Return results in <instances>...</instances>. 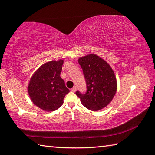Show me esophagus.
Listing matches in <instances>:
<instances>
[{
	"label": "esophagus",
	"instance_id": "esophagus-1",
	"mask_svg": "<svg viewBox=\"0 0 155 155\" xmlns=\"http://www.w3.org/2000/svg\"><path fill=\"white\" fill-rule=\"evenodd\" d=\"M76 91H77V87H74L73 88L71 89V91H72V92H75Z\"/></svg>",
	"mask_w": 155,
	"mask_h": 155
}]
</instances>
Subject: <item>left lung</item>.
<instances>
[{
	"instance_id": "left-lung-1",
	"label": "left lung",
	"mask_w": 155,
	"mask_h": 155,
	"mask_svg": "<svg viewBox=\"0 0 155 155\" xmlns=\"http://www.w3.org/2000/svg\"><path fill=\"white\" fill-rule=\"evenodd\" d=\"M78 61L83 69L87 91L85 94L77 91L76 95L90 110L103 109L113 99L117 90L113 70L105 60L93 53L80 57Z\"/></svg>"
}]
</instances>
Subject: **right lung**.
Listing matches in <instances>:
<instances>
[{
    "mask_svg": "<svg viewBox=\"0 0 155 155\" xmlns=\"http://www.w3.org/2000/svg\"><path fill=\"white\" fill-rule=\"evenodd\" d=\"M64 60L45 63L30 78L28 92L34 104L46 112L54 111L63 104L70 92L60 77Z\"/></svg>",
    "mask_w": 155,
    "mask_h": 155,
    "instance_id": "1",
    "label": "right lung"
}]
</instances>
